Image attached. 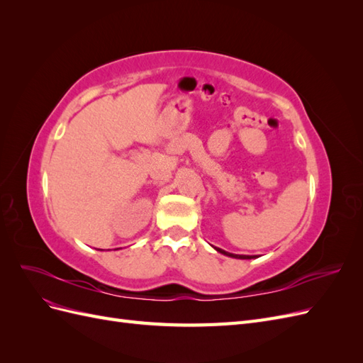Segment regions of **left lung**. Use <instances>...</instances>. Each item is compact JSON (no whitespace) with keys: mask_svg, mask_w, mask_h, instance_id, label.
<instances>
[{"mask_svg":"<svg viewBox=\"0 0 363 363\" xmlns=\"http://www.w3.org/2000/svg\"><path fill=\"white\" fill-rule=\"evenodd\" d=\"M215 250L221 252V255L228 256V257H235V259H255V256H240V255H233V252H227V251H224V250H221V248H216V247H215Z\"/></svg>","mask_w":363,"mask_h":363,"instance_id":"8db88e82","label":"left lung"}]
</instances>
